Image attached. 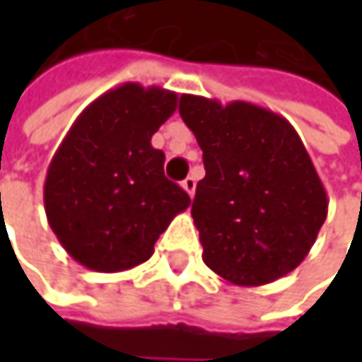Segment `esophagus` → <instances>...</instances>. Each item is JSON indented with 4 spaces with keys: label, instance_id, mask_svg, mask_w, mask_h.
I'll return each instance as SVG.
<instances>
[{
    "label": "esophagus",
    "instance_id": "34e87169",
    "mask_svg": "<svg viewBox=\"0 0 362 362\" xmlns=\"http://www.w3.org/2000/svg\"><path fill=\"white\" fill-rule=\"evenodd\" d=\"M182 188H184V190H186V192L192 197V194H194V188H197V182H194V178H192V176H188L186 180H182Z\"/></svg>",
    "mask_w": 362,
    "mask_h": 362
}]
</instances>
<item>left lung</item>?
Returning <instances> with one entry per match:
<instances>
[{
    "mask_svg": "<svg viewBox=\"0 0 362 362\" xmlns=\"http://www.w3.org/2000/svg\"><path fill=\"white\" fill-rule=\"evenodd\" d=\"M180 115L194 134L205 178L192 220L203 262L241 287L272 283L302 264L327 218V192L293 125L268 109L226 107L182 94Z\"/></svg>",
    "mask_w": 362,
    "mask_h": 362,
    "instance_id": "8db88e82",
    "label": "left lung"
}]
</instances>
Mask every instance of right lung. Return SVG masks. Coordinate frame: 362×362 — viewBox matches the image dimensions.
Segmentation results:
<instances>
[{
	"label": "right lung",
	"mask_w": 362,
	"mask_h": 362,
	"mask_svg": "<svg viewBox=\"0 0 362 362\" xmlns=\"http://www.w3.org/2000/svg\"><path fill=\"white\" fill-rule=\"evenodd\" d=\"M176 107V92L123 83L83 110L54 153L45 216L81 266L121 272L146 262L159 235L190 205L163 174V151L151 144Z\"/></svg>",
	"instance_id": "1"
}]
</instances>
